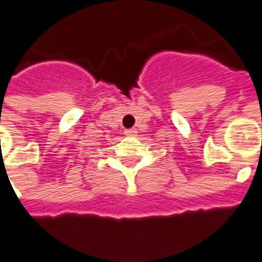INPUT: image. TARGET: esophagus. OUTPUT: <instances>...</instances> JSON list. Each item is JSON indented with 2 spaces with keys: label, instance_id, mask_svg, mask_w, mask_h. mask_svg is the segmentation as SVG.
Segmentation results:
<instances>
[{
  "label": "esophagus",
  "instance_id": "34e87169",
  "mask_svg": "<svg viewBox=\"0 0 262 262\" xmlns=\"http://www.w3.org/2000/svg\"><path fill=\"white\" fill-rule=\"evenodd\" d=\"M124 134L128 135V137H135L137 135V129L135 128H129V129H125Z\"/></svg>",
  "mask_w": 262,
  "mask_h": 262
}]
</instances>
